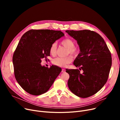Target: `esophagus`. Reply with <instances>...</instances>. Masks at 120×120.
Instances as JSON below:
<instances>
[{
	"instance_id": "esophagus-1",
	"label": "esophagus",
	"mask_w": 120,
	"mask_h": 120,
	"mask_svg": "<svg viewBox=\"0 0 120 120\" xmlns=\"http://www.w3.org/2000/svg\"><path fill=\"white\" fill-rule=\"evenodd\" d=\"M65 69L64 68H62V72H65Z\"/></svg>"
}]
</instances>
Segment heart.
Masks as SVG:
<instances>
[{
  "label": "heart",
  "instance_id": "1",
  "mask_svg": "<svg viewBox=\"0 0 120 120\" xmlns=\"http://www.w3.org/2000/svg\"><path fill=\"white\" fill-rule=\"evenodd\" d=\"M62 44L65 47L68 49V53L72 55H76L79 52L77 48L74 46V41L70 38H66L62 41ZM57 44L53 43L49 48V53L52 55H55L56 52ZM72 61V58L71 56H68L66 57H56L53 59L52 64L55 66L60 67H66L68 64L71 63Z\"/></svg>",
  "mask_w": 120,
  "mask_h": 120
}]
</instances>
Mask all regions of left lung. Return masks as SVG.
I'll return each mask as SVG.
<instances>
[{"instance_id": "1", "label": "left lung", "mask_w": 120, "mask_h": 120, "mask_svg": "<svg viewBox=\"0 0 120 120\" xmlns=\"http://www.w3.org/2000/svg\"><path fill=\"white\" fill-rule=\"evenodd\" d=\"M77 41L80 52L73 62L78 70H67L70 75L68 85L70 90L81 98L90 97L99 91L108 80L112 65L109 50L102 36L90 30H67Z\"/></svg>"}]
</instances>
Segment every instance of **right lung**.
<instances>
[{"label":"right lung","mask_w":120,"mask_h":120,"mask_svg":"<svg viewBox=\"0 0 120 120\" xmlns=\"http://www.w3.org/2000/svg\"><path fill=\"white\" fill-rule=\"evenodd\" d=\"M64 34L60 30H30L21 37L12 57L15 79L22 89L33 95L46 92L61 71L54 65L42 66L41 59L50 55L53 43Z\"/></svg>","instance_id":"1"}]
</instances>
